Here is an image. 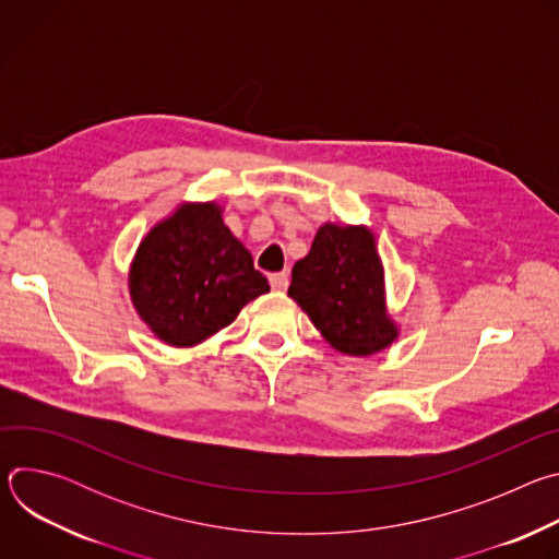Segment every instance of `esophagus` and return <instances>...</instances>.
Listing matches in <instances>:
<instances>
[{"label": "esophagus", "mask_w": 559, "mask_h": 559, "mask_svg": "<svg viewBox=\"0 0 559 559\" xmlns=\"http://www.w3.org/2000/svg\"><path fill=\"white\" fill-rule=\"evenodd\" d=\"M270 285H272L274 292H285L287 285H289V274H287V272L272 274V276H270Z\"/></svg>", "instance_id": "obj_1"}]
</instances>
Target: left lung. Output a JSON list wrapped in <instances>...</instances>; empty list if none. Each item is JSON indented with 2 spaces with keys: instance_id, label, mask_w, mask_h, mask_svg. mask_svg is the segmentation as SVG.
Instances as JSON below:
<instances>
[{
  "instance_id": "1",
  "label": "left lung",
  "mask_w": 559,
  "mask_h": 559,
  "mask_svg": "<svg viewBox=\"0 0 559 559\" xmlns=\"http://www.w3.org/2000/svg\"><path fill=\"white\" fill-rule=\"evenodd\" d=\"M287 296L341 354L367 358L393 345L401 328L386 307L384 265L369 225L323 223L294 263Z\"/></svg>"
}]
</instances>
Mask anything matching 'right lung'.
Masks as SVG:
<instances>
[{
    "instance_id": "obj_1",
    "label": "right lung",
    "mask_w": 559,
    "mask_h": 559,
    "mask_svg": "<svg viewBox=\"0 0 559 559\" xmlns=\"http://www.w3.org/2000/svg\"><path fill=\"white\" fill-rule=\"evenodd\" d=\"M128 292L158 341L188 349L227 328L270 283L223 223V205L183 201L141 238Z\"/></svg>"
}]
</instances>
